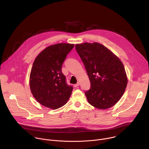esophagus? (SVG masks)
<instances>
[{
    "mask_svg": "<svg viewBox=\"0 0 149 149\" xmlns=\"http://www.w3.org/2000/svg\"><path fill=\"white\" fill-rule=\"evenodd\" d=\"M79 86V82H77V84H74V87L76 88V87H78Z\"/></svg>",
    "mask_w": 149,
    "mask_h": 149,
    "instance_id": "obj_1",
    "label": "esophagus"
}]
</instances>
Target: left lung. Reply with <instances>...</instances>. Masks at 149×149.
<instances>
[{
    "label": "left lung",
    "mask_w": 149,
    "mask_h": 149,
    "mask_svg": "<svg viewBox=\"0 0 149 149\" xmlns=\"http://www.w3.org/2000/svg\"><path fill=\"white\" fill-rule=\"evenodd\" d=\"M75 49L91 83L90 90L85 91L88 102L99 109L113 107L123 96L127 84L122 62L97 42L76 44Z\"/></svg>",
    "instance_id": "obj_1"
}]
</instances>
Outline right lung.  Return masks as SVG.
<instances>
[{"mask_svg":"<svg viewBox=\"0 0 149 149\" xmlns=\"http://www.w3.org/2000/svg\"><path fill=\"white\" fill-rule=\"evenodd\" d=\"M74 44L61 43L51 45L35 58L31 70L29 84L35 98L42 105L57 109L69 100L73 87L68 86L62 67Z\"/></svg>","mask_w":149,"mask_h":149,"instance_id":"1","label":"right lung"}]
</instances>
